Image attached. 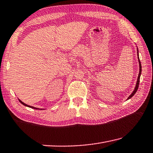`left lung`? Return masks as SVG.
I'll return each mask as SVG.
<instances>
[{"label":"left lung","instance_id":"left-lung-1","mask_svg":"<svg viewBox=\"0 0 153 153\" xmlns=\"http://www.w3.org/2000/svg\"><path fill=\"white\" fill-rule=\"evenodd\" d=\"M137 59H138V62H139V66H140V72H139V74H138V77H137V81H136V87H135L133 91V92L129 96L128 98H127V100H129L130 98H132L133 96L136 94V91H137V88L138 87H139V83H140V76H141V62H140V58H139V51H138V48L137 47Z\"/></svg>","mask_w":153,"mask_h":153}]
</instances>
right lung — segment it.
<instances>
[{
  "label": "right lung",
  "mask_w": 153,
  "mask_h": 153,
  "mask_svg": "<svg viewBox=\"0 0 153 153\" xmlns=\"http://www.w3.org/2000/svg\"><path fill=\"white\" fill-rule=\"evenodd\" d=\"M18 100H19V101L21 103V104H22L23 105H24L25 106H27V107H28V108H33V109H40V110L45 109H40V108H35V107H33V106H31V105H27V104H25V103H24L23 102L21 101V100H20V99H19V98H18Z\"/></svg>",
  "instance_id": "add662e5"
}]
</instances>
